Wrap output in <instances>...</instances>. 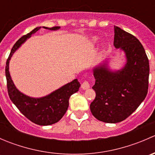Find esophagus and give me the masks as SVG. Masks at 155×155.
<instances>
[{
	"label": "esophagus",
	"instance_id": "obj_1",
	"mask_svg": "<svg viewBox=\"0 0 155 155\" xmlns=\"http://www.w3.org/2000/svg\"><path fill=\"white\" fill-rule=\"evenodd\" d=\"M89 87H90V84H89V82H87V81L83 82V83L82 84V88L83 89V90H86V89L89 88Z\"/></svg>",
	"mask_w": 155,
	"mask_h": 155
}]
</instances>
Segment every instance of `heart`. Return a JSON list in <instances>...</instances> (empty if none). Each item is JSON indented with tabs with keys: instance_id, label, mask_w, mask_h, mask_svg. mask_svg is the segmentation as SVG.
<instances>
[{
	"instance_id": "b5f03b06",
	"label": "heart",
	"mask_w": 155,
	"mask_h": 155,
	"mask_svg": "<svg viewBox=\"0 0 155 155\" xmlns=\"http://www.w3.org/2000/svg\"><path fill=\"white\" fill-rule=\"evenodd\" d=\"M97 41H98V37H94L91 39V43H93V44H96V43H97Z\"/></svg>"
}]
</instances>
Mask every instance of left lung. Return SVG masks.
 Listing matches in <instances>:
<instances>
[{"instance_id":"8db88e82","label":"left lung","mask_w":155,"mask_h":155,"mask_svg":"<svg viewBox=\"0 0 155 155\" xmlns=\"http://www.w3.org/2000/svg\"><path fill=\"white\" fill-rule=\"evenodd\" d=\"M114 33V46L124 51L126 63L112 70L105 61L93 69L96 97L90 105L97 119L112 124L126 119L144 101L149 76L148 57L138 39L117 26Z\"/></svg>"}]
</instances>
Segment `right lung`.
Wrapping results in <instances>:
<instances>
[{
	"label": "right lung",
	"instance_id": "right-lung-1",
	"mask_svg": "<svg viewBox=\"0 0 155 155\" xmlns=\"http://www.w3.org/2000/svg\"><path fill=\"white\" fill-rule=\"evenodd\" d=\"M50 31H57L60 27H43ZM41 27H37L26 35L21 37L12 48L10 54L6 64V78L7 82V90L11 101L18 109V110L30 121L38 125L47 126L60 121L64 116L69 107V99L73 94L79 91L80 83L77 79L69 82L49 94L42 97H31L21 93L14 85L9 71V64L12 54L21 44L25 43L31 35L35 34Z\"/></svg>",
	"mask_w": 155,
	"mask_h": 155
}]
</instances>
